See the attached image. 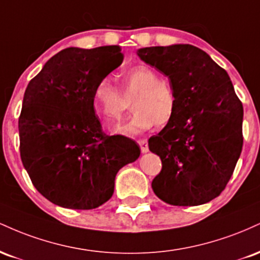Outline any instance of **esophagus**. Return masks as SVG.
Instances as JSON below:
<instances>
[{"instance_id": "34e87169", "label": "esophagus", "mask_w": 260, "mask_h": 260, "mask_svg": "<svg viewBox=\"0 0 260 260\" xmlns=\"http://www.w3.org/2000/svg\"><path fill=\"white\" fill-rule=\"evenodd\" d=\"M138 144L140 147V150H142V153H148L149 151V145H148V142L145 139H142V140H138Z\"/></svg>"}]
</instances>
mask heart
Instances as JSON below:
<instances>
[{
	"instance_id": "heart-1",
	"label": "heart",
	"mask_w": 260,
	"mask_h": 260,
	"mask_svg": "<svg viewBox=\"0 0 260 260\" xmlns=\"http://www.w3.org/2000/svg\"><path fill=\"white\" fill-rule=\"evenodd\" d=\"M136 95L133 116L127 123L117 126L113 133L134 136L151 129L156 124L166 126L174 118L177 99L172 86L147 66H134L122 74V92L109 77L98 80L92 89L91 105L106 123L121 120L127 100Z\"/></svg>"
}]
</instances>
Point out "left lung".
Here are the masks:
<instances>
[{
  "instance_id": "left-lung-1",
  "label": "left lung",
  "mask_w": 260,
  "mask_h": 260,
  "mask_svg": "<svg viewBox=\"0 0 260 260\" xmlns=\"http://www.w3.org/2000/svg\"><path fill=\"white\" fill-rule=\"evenodd\" d=\"M142 61L170 80L177 107L172 121L149 139L162 169L151 182L161 201L201 205L225 189L242 151L243 106L228 72L193 45L143 47Z\"/></svg>"
}]
</instances>
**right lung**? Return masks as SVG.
<instances>
[{"instance_id":"right-lung-1","label":"right lung","mask_w":260,"mask_h":260,"mask_svg":"<svg viewBox=\"0 0 260 260\" xmlns=\"http://www.w3.org/2000/svg\"><path fill=\"white\" fill-rule=\"evenodd\" d=\"M120 46L68 47L52 56L24 92L20 157L39 192L53 204L89 210L113 194L118 170L139 157L134 140L106 136L92 89L121 66Z\"/></svg>"}]
</instances>
